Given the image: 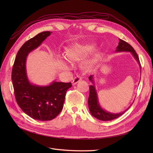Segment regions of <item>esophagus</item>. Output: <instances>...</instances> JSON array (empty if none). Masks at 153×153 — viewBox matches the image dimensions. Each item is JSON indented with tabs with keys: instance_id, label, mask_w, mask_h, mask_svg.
<instances>
[{
	"instance_id": "1",
	"label": "esophagus",
	"mask_w": 153,
	"mask_h": 153,
	"mask_svg": "<svg viewBox=\"0 0 153 153\" xmlns=\"http://www.w3.org/2000/svg\"><path fill=\"white\" fill-rule=\"evenodd\" d=\"M82 80V78L80 76H78L76 77H75V78H74V79L73 80V81H72V84L73 85H75V84H77L78 82H79Z\"/></svg>"
}]
</instances>
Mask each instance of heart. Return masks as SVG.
I'll use <instances>...</instances> for the list:
<instances>
[{
	"label": "heart",
	"mask_w": 153,
	"mask_h": 153,
	"mask_svg": "<svg viewBox=\"0 0 153 153\" xmlns=\"http://www.w3.org/2000/svg\"><path fill=\"white\" fill-rule=\"evenodd\" d=\"M94 47L90 45H73L69 47L65 53V57L69 62H76L84 59L87 55L91 53ZM99 57L98 53H94L92 57L87 59L84 62V66L85 69H90L93 66ZM62 68L65 69H69L71 68L69 64L61 61Z\"/></svg>",
	"instance_id": "heart-1"
}]
</instances>
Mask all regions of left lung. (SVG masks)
<instances>
[{"label": "left lung", "instance_id": "left-lung-1", "mask_svg": "<svg viewBox=\"0 0 153 153\" xmlns=\"http://www.w3.org/2000/svg\"><path fill=\"white\" fill-rule=\"evenodd\" d=\"M130 52L131 55L135 58V59L137 61L138 65L140 66V72H141V66L139 61V58H138L137 53L135 52V50L131 46L126 43L121 39H119V45L117 47L116 50H115V52ZM89 80L92 83V85L89 86V99H88V106H89V109L91 115L92 116L96 117L101 121H112L115 119H117L119 117L122 115L126 111H127L129 107L131 106V105L129 106V107L126 109V110L123 111L122 112L120 113H112L109 112L104 110L100 104L98 98V94H97V91L96 89V86L94 82V76L93 75H91L89 77Z\"/></svg>", "mask_w": 153, "mask_h": 153}]
</instances>
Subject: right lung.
I'll return each mask as SVG.
<instances>
[{
    "instance_id": "add662e5",
    "label": "right lung",
    "mask_w": 153,
    "mask_h": 153,
    "mask_svg": "<svg viewBox=\"0 0 153 153\" xmlns=\"http://www.w3.org/2000/svg\"><path fill=\"white\" fill-rule=\"evenodd\" d=\"M52 32L37 34L22 45L13 64L11 79L16 102L25 114L41 121H50L57 117L63 108L67 90L71 83L52 82L48 85L32 84L27 74V55L38 48Z\"/></svg>"
}]
</instances>
